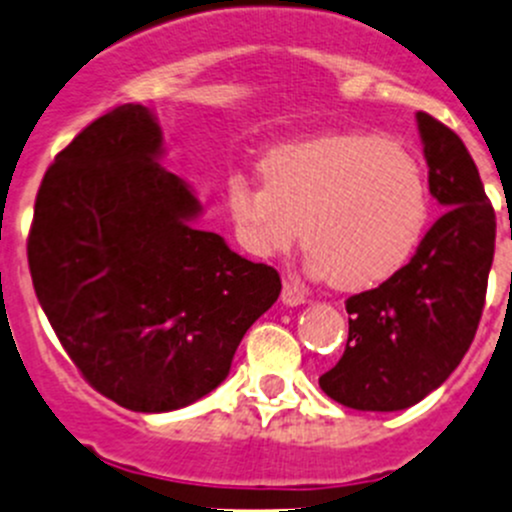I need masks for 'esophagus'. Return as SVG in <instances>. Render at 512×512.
I'll return each mask as SVG.
<instances>
[{"instance_id":"obj_1","label":"esophagus","mask_w":512,"mask_h":512,"mask_svg":"<svg viewBox=\"0 0 512 512\" xmlns=\"http://www.w3.org/2000/svg\"><path fill=\"white\" fill-rule=\"evenodd\" d=\"M282 302L289 304V307H297V304H304L307 302V297H304V292L299 289L297 282H285V287H282Z\"/></svg>"}]
</instances>
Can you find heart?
Wrapping results in <instances>:
<instances>
[{
  "instance_id": "obj_1",
  "label": "heart",
  "mask_w": 512,
  "mask_h": 512,
  "mask_svg": "<svg viewBox=\"0 0 512 512\" xmlns=\"http://www.w3.org/2000/svg\"><path fill=\"white\" fill-rule=\"evenodd\" d=\"M262 188L227 183V210L242 245L267 257L302 242L314 275L339 289L394 277L426 235L431 195L416 158L371 133H329L272 148Z\"/></svg>"
}]
</instances>
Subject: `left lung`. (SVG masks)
<instances>
[{
	"label": "left lung",
	"mask_w": 512,
	"mask_h": 512,
	"mask_svg": "<svg viewBox=\"0 0 512 512\" xmlns=\"http://www.w3.org/2000/svg\"><path fill=\"white\" fill-rule=\"evenodd\" d=\"M428 190L443 215L416 255L379 287L347 299L349 339L319 376L356 411H401L443 384L471 347L495 252V213L461 138L418 111Z\"/></svg>",
	"instance_id": "obj_1"
}]
</instances>
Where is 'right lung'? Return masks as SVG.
<instances>
[{
    "label": "right lung",
    "mask_w": 512,
    "mask_h": 512,
    "mask_svg": "<svg viewBox=\"0 0 512 512\" xmlns=\"http://www.w3.org/2000/svg\"><path fill=\"white\" fill-rule=\"evenodd\" d=\"M160 153L163 133L141 103L98 116L44 173L27 240L61 347L98 394L141 414L223 384L282 289L275 267L193 225L200 203Z\"/></svg>",
    "instance_id": "obj_1"
}]
</instances>
